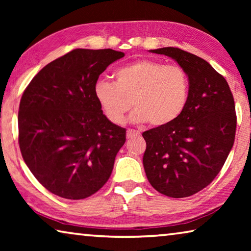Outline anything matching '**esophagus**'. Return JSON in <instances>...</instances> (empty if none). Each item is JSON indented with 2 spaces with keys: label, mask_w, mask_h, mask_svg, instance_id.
Returning a JSON list of instances; mask_svg holds the SVG:
<instances>
[{
  "label": "esophagus",
  "mask_w": 251,
  "mask_h": 251,
  "mask_svg": "<svg viewBox=\"0 0 251 251\" xmlns=\"http://www.w3.org/2000/svg\"><path fill=\"white\" fill-rule=\"evenodd\" d=\"M139 134V131L138 130H134V129H127V131H126V136H127V138H131V137H134V136H138Z\"/></svg>",
  "instance_id": "34e87169"
}]
</instances>
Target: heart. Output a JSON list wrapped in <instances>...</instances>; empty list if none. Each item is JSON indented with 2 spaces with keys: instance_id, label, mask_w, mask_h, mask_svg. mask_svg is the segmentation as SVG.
Masks as SVG:
<instances>
[{
  "instance_id": "obj_1",
  "label": "heart",
  "mask_w": 251,
  "mask_h": 251,
  "mask_svg": "<svg viewBox=\"0 0 251 251\" xmlns=\"http://www.w3.org/2000/svg\"><path fill=\"white\" fill-rule=\"evenodd\" d=\"M189 91V77L181 66L139 59L118 69L115 83L97 82L94 95L105 116L114 124L124 123L133 104L136 110L131 121L161 127L181 115Z\"/></svg>"
}]
</instances>
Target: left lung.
<instances>
[{"label":"left lung","instance_id":"1","mask_svg":"<svg viewBox=\"0 0 251 251\" xmlns=\"http://www.w3.org/2000/svg\"><path fill=\"white\" fill-rule=\"evenodd\" d=\"M172 57L189 77V100L172 124L143 133L148 181L165 196L201 192L218 175L235 142V100L227 80L209 63L177 48L151 50Z\"/></svg>","mask_w":251,"mask_h":251}]
</instances>
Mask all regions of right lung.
Wrapping results in <instances>:
<instances>
[{
	"mask_svg": "<svg viewBox=\"0 0 251 251\" xmlns=\"http://www.w3.org/2000/svg\"><path fill=\"white\" fill-rule=\"evenodd\" d=\"M124 55L110 49L73 50L43 67L25 88L20 150L34 177L52 194L78 201L108 180L126 129L104 115L94 87L106 67Z\"/></svg>",
	"mask_w": 251,
	"mask_h": 251,
	"instance_id": "add662e5",
	"label": "right lung"
}]
</instances>
